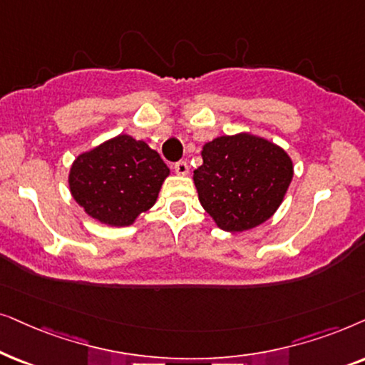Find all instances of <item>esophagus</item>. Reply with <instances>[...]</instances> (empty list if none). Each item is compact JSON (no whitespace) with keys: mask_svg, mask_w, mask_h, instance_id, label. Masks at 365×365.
I'll list each match as a JSON object with an SVG mask.
<instances>
[{"mask_svg":"<svg viewBox=\"0 0 365 365\" xmlns=\"http://www.w3.org/2000/svg\"><path fill=\"white\" fill-rule=\"evenodd\" d=\"M173 170L177 175H188V163L187 162H177L173 165Z\"/></svg>","mask_w":365,"mask_h":365,"instance_id":"obj_1","label":"esophagus"}]
</instances>
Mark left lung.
I'll return each instance as SVG.
<instances>
[{
  "instance_id": "left-lung-1",
  "label": "left lung",
  "mask_w": 365,
  "mask_h": 365,
  "mask_svg": "<svg viewBox=\"0 0 365 365\" xmlns=\"http://www.w3.org/2000/svg\"><path fill=\"white\" fill-rule=\"evenodd\" d=\"M193 172L198 200L222 230H250L274 215L294 177L285 150L250 133L203 145Z\"/></svg>"
}]
</instances>
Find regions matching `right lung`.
<instances>
[{"label":"right lung","mask_w":365,"mask_h":365,"mask_svg":"<svg viewBox=\"0 0 365 365\" xmlns=\"http://www.w3.org/2000/svg\"><path fill=\"white\" fill-rule=\"evenodd\" d=\"M170 168L142 140H106L78 155L70 168V192L91 218L111 227L132 225L155 205Z\"/></svg>","instance_id":"add662e5"}]
</instances>
